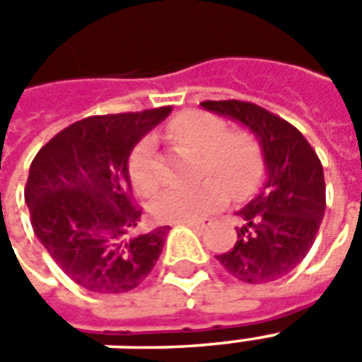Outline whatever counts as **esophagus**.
<instances>
[{"label": "esophagus", "instance_id": "esophagus-1", "mask_svg": "<svg viewBox=\"0 0 362 362\" xmlns=\"http://www.w3.org/2000/svg\"><path fill=\"white\" fill-rule=\"evenodd\" d=\"M182 225H188V227H192L194 230H204L205 228L204 221H188V223H182Z\"/></svg>", "mask_w": 362, "mask_h": 362}]
</instances>
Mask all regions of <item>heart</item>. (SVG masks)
I'll return each mask as SVG.
<instances>
[{"mask_svg": "<svg viewBox=\"0 0 362 362\" xmlns=\"http://www.w3.org/2000/svg\"><path fill=\"white\" fill-rule=\"evenodd\" d=\"M168 135L199 153L196 186H174L160 192L151 213L160 223L202 221L227 205L228 196L250 194L262 176V147L248 129H228L221 116L209 112H184L168 126ZM127 173L134 188L149 196L160 184L155 137H143L129 155Z\"/></svg>", "mask_w": 362, "mask_h": 362, "instance_id": "obj_1", "label": "heart"}]
</instances>
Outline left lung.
<instances>
[{"label":"left lung","mask_w":362,"mask_h":362,"mask_svg":"<svg viewBox=\"0 0 362 362\" xmlns=\"http://www.w3.org/2000/svg\"><path fill=\"white\" fill-rule=\"evenodd\" d=\"M204 108L238 119L259 139L266 184L236 213L235 246L217 256L244 283H269L293 272L310 252L326 211L324 168L316 151L287 119L246 100H205Z\"/></svg>","instance_id":"8db88e82"}]
</instances>
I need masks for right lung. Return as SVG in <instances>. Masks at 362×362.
I'll use <instances>...</instances> for the list:
<instances>
[{
	"label": "right lung",
	"instance_id": "right-lung-1",
	"mask_svg": "<svg viewBox=\"0 0 362 362\" xmlns=\"http://www.w3.org/2000/svg\"><path fill=\"white\" fill-rule=\"evenodd\" d=\"M173 110L89 116L52 137L30 165L25 202L30 225L69 279L93 293H127L147 279L170 227L132 235L127 160L143 135Z\"/></svg>",
	"mask_w": 362,
	"mask_h": 362
}]
</instances>
